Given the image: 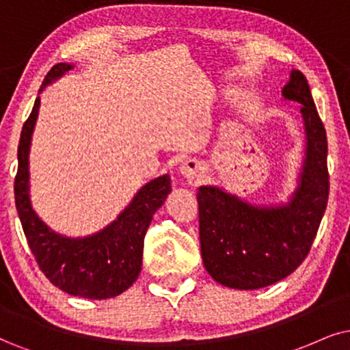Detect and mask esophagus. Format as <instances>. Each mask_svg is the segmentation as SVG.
<instances>
[{
  "instance_id": "34e87169",
  "label": "esophagus",
  "mask_w": 350,
  "mask_h": 350,
  "mask_svg": "<svg viewBox=\"0 0 350 350\" xmlns=\"http://www.w3.org/2000/svg\"><path fill=\"white\" fill-rule=\"evenodd\" d=\"M180 174L189 180H198L202 179V176L205 174V166L197 160H189L180 166Z\"/></svg>"
}]
</instances>
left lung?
<instances>
[{
	"label": "left lung",
	"mask_w": 350,
	"mask_h": 350,
	"mask_svg": "<svg viewBox=\"0 0 350 350\" xmlns=\"http://www.w3.org/2000/svg\"><path fill=\"white\" fill-rule=\"evenodd\" d=\"M302 105L305 161L299 187L284 206H254L216 187L198 189L202 258L219 284L260 289L284 280L310 252L329 196L328 140L310 87L300 70L282 88Z\"/></svg>",
	"instance_id": "left-lung-1"
}]
</instances>
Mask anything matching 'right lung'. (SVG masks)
Returning <instances> with one entry per match:
<instances>
[{"instance_id": "obj_1", "label": "right lung", "mask_w": 350, "mask_h": 350, "mask_svg": "<svg viewBox=\"0 0 350 350\" xmlns=\"http://www.w3.org/2000/svg\"><path fill=\"white\" fill-rule=\"evenodd\" d=\"M72 68L55 64L43 79L40 92ZM40 108V96L24 122L17 148L14 198L22 229L40 269L51 284L83 299H109L129 289L142 268L144 239L153 215L171 192L165 174L139 190L131 205L103 231L83 239H69L50 231L32 210L29 198V150Z\"/></svg>"}]
</instances>
